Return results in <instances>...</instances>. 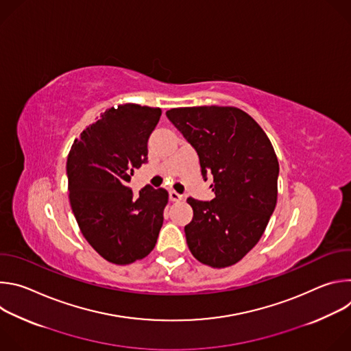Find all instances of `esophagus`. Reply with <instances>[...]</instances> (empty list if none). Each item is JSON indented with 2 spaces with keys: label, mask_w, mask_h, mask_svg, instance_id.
Returning <instances> with one entry per match:
<instances>
[{
  "label": "esophagus",
  "mask_w": 351,
  "mask_h": 351,
  "mask_svg": "<svg viewBox=\"0 0 351 351\" xmlns=\"http://www.w3.org/2000/svg\"><path fill=\"white\" fill-rule=\"evenodd\" d=\"M169 199H171V202H180V199H182V194L176 193L175 190H171V191H169Z\"/></svg>",
  "instance_id": "obj_1"
}]
</instances>
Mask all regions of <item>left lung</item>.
Segmentation results:
<instances>
[{
  "label": "left lung",
  "instance_id": "obj_1",
  "mask_svg": "<svg viewBox=\"0 0 351 351\" xmlns=\"http://www.w3.org/2000/svg\"><path fill=\"white\" fill-rule=\"evenodd\" d=\"M167 117L194 147L204 180L214 178V199L187 198V245L199 263L230 267L258 243L275 210V149L261 126L236 107L172 108Z\"/></svg>",
  "mask_w": 351,
  "mask_h": 351
}]
</instances>
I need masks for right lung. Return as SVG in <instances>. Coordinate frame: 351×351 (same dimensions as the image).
<instances>
[{
    "instance_id": "right-lung-1",
    "label": "right lung",
    "mask_w": 351,
    "mask_h": 351,
    "mask_svg": "<svg viewBox=\"0 0 351 351\" xmlns=\"http://www.w3.org/2000/svg\"><path fill=\"white\" fill-rule=\"evenodd\" d=\"M161 108L122 104L108 108L75 138L66 161L69 202L88 244L104 260L128 265L153 252L164 222L168 191L126 186L147 162V141Z\"/></svg>"
}]
</instances>
